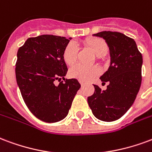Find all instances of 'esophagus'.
Returning <instances> with one entry per match:
<instances>
[{
	"instance_id": "obj_1",
	"label": "esophagus",
	"mask_w": 152,
	"mask_h": 152,
	"mask_svg": "<svg viewBox=\"0 0 152 152\" xmlns=\"http://www.w3.org/2000/svg\"><path fill=\"white\" fill-rule=\"evenodd\" d=\"M80 85H81V86H84V85H85V84H84V83L81 81H80Z\"/></svg>"
}]
</instances>
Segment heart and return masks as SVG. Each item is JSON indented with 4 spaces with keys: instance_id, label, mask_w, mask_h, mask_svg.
<instances>
[{
    "instance_id": "b5f03b06",
    "label": "heart",
    "mask_w": 152,
    "mask_h": 152,
    "mask_svg": "<svg viewBox=\"0 0 152 152\" xmlns=\"http://www.w3.org/2000/svg\"><path fill=\"white\" fill-rule=\"evenodd\" d=\"M83 43L87 48L93 50L97 57H102L107 53L108 44L104 39L97 37L87 38L83 41ZM78 56V48L73 42H69L63 50L62 58L67 66H72L77 60ZM102 72L101 68L97 66H84L82 64H77L69 70V76L72 78H75L83 82L90 81L91 80L99 76Z\"/></svg>"
}]
</instances>
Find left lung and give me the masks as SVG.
Wrapping results in <instances>:
<instances>
[{"label":"left lung","mask_w":152,"mask_h":152,"mask_svg":"<svg viewBox=\"0 0 152 152\" xmlns=\"http://www.w3.org/2000/svg\"><path fill=\"white\" fill-rule=\"evenodd\" d=\"M94 36L107 42L110 66L101 76L109 82L106 90L93 85L95 91L88 97L93 115L104 122H113L123 116L133 104L142 82V56L133 39L116 31H102Z\"/></svg>","instance_id":"1"}]
</instances>
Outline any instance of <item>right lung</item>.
Wrapping results in <instances>:
<instances>
[{"label":"right lung","mask_w":152,"mask_h":152,"mask_svg":"<svg viewBox=\"0 0 152 152\" xmlns=\"http://www.w3.org/2000/svg\"><path fill=\"white\" fill-rule=\"evenodd\" d=\"M70 40L43 34L29 38L18 50L17 84L28 109L43 122L65 118L80 88L76 79H64L67 67L62 54Z\"/></svg>","instance_id":"add662e5"}]
</instances>
